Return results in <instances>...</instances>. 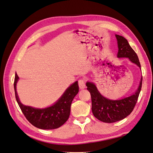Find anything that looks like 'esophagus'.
Segmentation results:
<instances>
[{
	"label": "esophagus",
	"mask_w": 153,
	"mask_h": 153,
	"mask_svg": "<svg viewBox=\"0 0 153 153\" xmlns=\"http://www.w3.org/2000/svg\"><path fill=\"white\" fill-rule=\"evenodd\" d=\"M79 86L80 89H83L85 87L84 79H80L79 80Z\"/></svg>",
	"instance_id": "34e87169"
}]
</instances>
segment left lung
Instances as JSON below:
<instances>
[{
  "label": "left lung",
  "mask_w": 153,
  "mask_h": 153,
  "mask_svg": "<svg viewBox=\"0 0 153 153\" xmlns=\"http://www.w3.org/2000/svg\"><path fill=\"white\" fill-rule=\"evenodd\" d=\"M118 45V58H128L130 61L141 68L138 57L124 37L115 35ZM142 85L141 78L138 88L133 95L120 100H110L105 98L97 89L93 82L86 83L87 89L91 94V110L94 116L105 123H114L121 121L132 112L136 106Z\"/></svg>",
  "instance_id": "1"
}]
</instances>
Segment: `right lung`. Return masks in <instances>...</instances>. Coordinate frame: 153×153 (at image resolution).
Instances as JSON below:
<instances>
[{"mask_svg": "<svg viewBox=\"0 0 153 153\" xmlns=\"http://www.w3.org/2000/svg\"><path fill=\"white\" fill-rule=\"evenodd\" d=\"M18 79L19 76L16 74L14 89L16 100L25 117L32 125L41 129L51 130L59 128L68 121L72 101L79 93V88L77 81L66 89L64 94L53 106L39 109L23 105L20 102L16 91Z\"/></svg>", "mask_w": 153, "mask_h": 153, "instance_id": "1", "label": "right lung"}]
</instances>
